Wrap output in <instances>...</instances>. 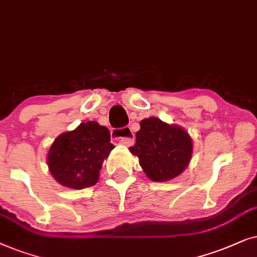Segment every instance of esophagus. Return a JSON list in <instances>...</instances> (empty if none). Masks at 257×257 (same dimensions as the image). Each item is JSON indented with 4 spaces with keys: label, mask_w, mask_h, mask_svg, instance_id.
Returning <instances> with one entry per match:
<instances>
[{
    "label": "esophagus",
    "mask_w": 257,
    "mask_h": 257,
    "mask_svg": "<svg viewBox=\"0 0 257 257\" xmlns=\"http://www.w3.org/2000/svg\"><path fill=\"white\" fill-rule=\"evenodd\" d=\"M111 139L124 146H131L134 143V134H133L132 129L128 128V126H124V128L121 129H114L111 132Z\"/></svg>",
    "instance_id": "esophagus-1"
}]
</instances>
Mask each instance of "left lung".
<instances>
[{
    "label": "left lung",
    "instance_id": "1",
    "mask_svg": "<svg viewBox=\"0 0 257 257\" xmlns=\"http://www.w3.org/2000/svg\"><path fill=\"white\" fill-rule=\"evenodd\" d=\"M140 125L135 146L129 150L139 157L146 175L155 182L180 175L187 168L193 153V143L188 133L156 117L142 119Z\"/></svg>",
    "mask_w": 257,
    "mask_h": 257
}]
</instances>
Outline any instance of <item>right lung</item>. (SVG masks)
Segmentation results:
<instances>
[{
    "label": "right lung",
    "mask_w": 257,
    "mask_h": 257,
    "mask_svg": "<svg viewBox=\"0 0 257 257\" xmlns=\"http://www.w3.org/2000/svg\"><path fill=\"white\" fill-rule=\"evenodd\" d=\"M112 149L108 129L88 121L55 140L48 153V167L62 186L83 189L97 182L102 162Z\"/></svg>",
    "instance_id": "add662e5"
}]
</instances>
